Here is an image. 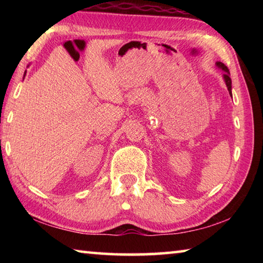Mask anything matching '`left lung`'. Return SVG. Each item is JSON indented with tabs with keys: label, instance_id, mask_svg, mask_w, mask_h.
Segmentation results:
<instances>
[{
	"label": "left lung",
	"instance_id": "8db88e82",
	"mask_svg": "<svg viewBox=\"0 0 263 263\" xmlns=\"http://www.w3.org/2000/svg\"><path fill=\"white\" fill-rule=\"evenodd\" d=\"M218 67H219L220 69H222L224 70V80H225V83H226V87H228V89H229V92H230V95L232 96V91H231V89H232V81H231V78H230V72H229V68L226 67V66L222 64V62H219L218 61L217 64H216Z\"/></svg>",
	"mask_w": 263,
	"mask_h": 263
}]
</instances>
